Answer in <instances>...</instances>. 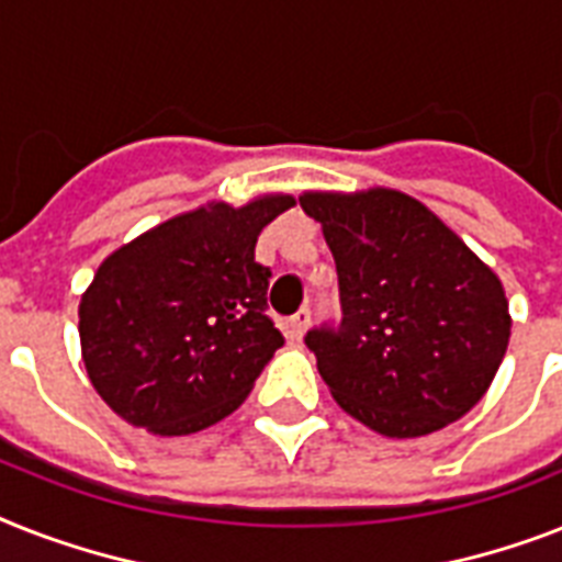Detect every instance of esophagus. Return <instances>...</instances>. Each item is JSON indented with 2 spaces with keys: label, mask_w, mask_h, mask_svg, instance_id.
<instances>
[{
  "label": "esophagus",
  "mask_w": 562,
  "mask_h": 562,
  "mask_svg": "<svg viewBox=\"0 0 562 562\" xmlns=\"http://www.w3.org/2000/svg\"><path fill=\"white\" fill-rule=\"evenodd\" d=\"M308 323H312V312H308V308H300V312H296L294 317H291V335H294L296 340H300V337L305 335V328H308Z\"/></svg>",
  "instance_id": "obj_1"
}]
</instances>
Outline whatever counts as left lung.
Here are the masks:
<instances>
[{
  "label": "left lung",
  "instance_id": "8db88e82",
  "mask_svg": "<svg viewBox=\"0 0 562 562\" xmlns=\"http://www.w3.org/2000/svg\"><path fill=\"white\" fill-rule=\"evenodd\" d=\"M335 257L340 323L305 335L346 413L390 439L462 418L510 337L496 273L422 202L395 190L305 193Z\"/></svg>",
  "mask_w": 562,
  "mask_h": 562
}]
</instances>
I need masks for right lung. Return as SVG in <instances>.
Returning a JSON list of instances; mask_svg holds the SVG:
<instances>
[{
  "mask_svg": "<svg viewBox=\"0 0 562 562\" xmlns=\"http://www.w3.org/2000/svg\"><path fill=\"white\" fill-rule=\"evenodd\" d=\"M289 207L291 195L213 202L103 259L80 300V346L91 386L123 422L187 436L248 398L285 344L254 248Z\"/></svg>",
  "mask_w": 562,
  "mask_h": 562,
  "instance_id": "obj_1",
  "label": "right lung"
}]
</instances>
